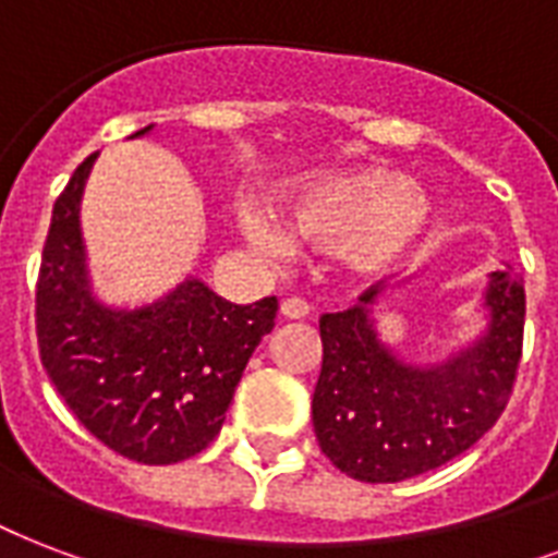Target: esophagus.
<instances>
[{
    "mask_svg": "<svg viewBox=\"0 0 558 558\" xmlns=\"http://www.w3.org/2000/svg\"><path fill=\"white\" fill-rule=\"evenodd\" d=\"M308 314H312V305L300 300V296H288L282 303V317H288V320H303Z\"/></svg>",
    "mask_w": 558,
    "mask_h": 558,
    "instance_id": "esophagus-1",
    "label": "esophagus"
}]
</instances>
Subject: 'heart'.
I'll list each match as a JSON object with an SVG mask.
<instances>
[{
  "mask_svg": "<svg viewBox=\"0 0 558 558\" xmlns=\"http://www.w3.org/2000/svg\"><path fill=\"white\" fill-rule=\"evenodd\" d=\"M288 232L338 250L362 274H383L403 262L429 226V199L417 184L388 167H355L317 175L282 199ZM244 232L264 253H288V234L262 215L244 217Z\"/></svg>",
  "mask_w": 558,
  "mask_h": 558,
  "instance_id": "1",
  "label": "heart"
}]
</instances>
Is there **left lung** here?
Returning <instances> with one entry per match:
<instances>
[{
	"mask_svg": "<svg viewBox=\"0 0 558 558\" xmlns=\"http://www.w3.org/2000/svg\"><path fill=\"white\" fill-rule=\"evenodd\" d=\"M367 288L353 308L320 317L324 364L312 421L326 459L359 483H400L435 471L480 441L512 397L521 364L523 279L492 274L485 308L492 324L473 347L441 364L400 362L379 341Z\"/></svg>",
	"mask_w": 558,
	"mask_h": 558,
	"instance_id": "1",
	"label": "left lung"
}]
</instances>
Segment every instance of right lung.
Wrapping results in <instances>:
<instances>
[{
    "label": "right lung",
    "mask_w": 558,
    "mask_h": 558,
    "mask_svg": "<svg viewBox=\"0 0 558 558\" xmlns=\"http://www.w3.org/2000/svg\"><path fill=\"white\" fill-rule=\"evenodd\" d=\"M96 155L75 167L52 208L35 294L40 362L70 412L105 447L141 464L184 462L220 433L279 303H226L199 279H184L144 308L99 303L78 226Z\"/></svg>",
    "instance_id": "right-lung-1"
}]
</instances>
